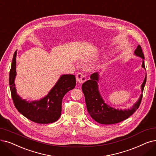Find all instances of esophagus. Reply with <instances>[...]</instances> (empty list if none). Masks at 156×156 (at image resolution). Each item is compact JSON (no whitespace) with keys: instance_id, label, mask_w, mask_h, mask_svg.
Wrapping results in <instances>:
<instances>
[{"instance_id":"34e87169","label":"esophagus","mask_w":156,"mask_h":156,"mask_svg":"<svg viewBox=\"0 0 156 156\" xmlns=\"http://www.w3.org/2000/svg\"><path fill=\"white\" fill-rule=\"evenodd\" d=\"M85 80H86V78L83 75V74L80 73L77 74V75H76V81H77V83L78 84L83 83Z\"/></svg>"}]
</instances>
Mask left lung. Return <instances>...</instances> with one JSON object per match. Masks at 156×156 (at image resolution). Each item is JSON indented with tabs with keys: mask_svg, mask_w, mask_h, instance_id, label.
<instances>
[{
	"mask_svg": "<svg viewBox=\"0 0 156 156\" xmlns=\"http://www.w3.org/2000/svg\"><path fill=\"white\" fill-rule=\"evenodd\" d=\"M134 55L142 58L141 67L145 69L144 64V55L141 46L138 45L134 50ZM99 73H94L90 76V80L86 81L82 84V91L85 98L87 109L92 119L101 124H113L123 121L129 117L138 108L143 96V92L146 83L147 74L144 82L141 85V94L136 103L132 107L127 109L115 108L106 103L99 90Z\"/></svg>",
	"mask_w": 156,
	"mask_h": 156,
	"instance_id": "obj_1",
	"label": "left lung"
}]
</instances>
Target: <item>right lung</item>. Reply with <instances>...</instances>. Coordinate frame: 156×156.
Here are the masks:
<instances>
[{"label":"right lung","instance_id":"obj_1","mask_svg":"<svg viewBox=\"0 0 156 156\" xmlns=\"http://www.w3.org/2000/svg\"><path fill=\"white\" fill-rule=\"evenodd\" d=\"M16 55L17 50L13 55L9 79L11 96L15 107L24 117L36 123L55 122L61 115L62 101L65 94L75 87V76L62 74L44 97L40 99L27 101L17 94L15 87Z\"/></svg>","mask_w":156,"mask_h":156}]
</instances>
